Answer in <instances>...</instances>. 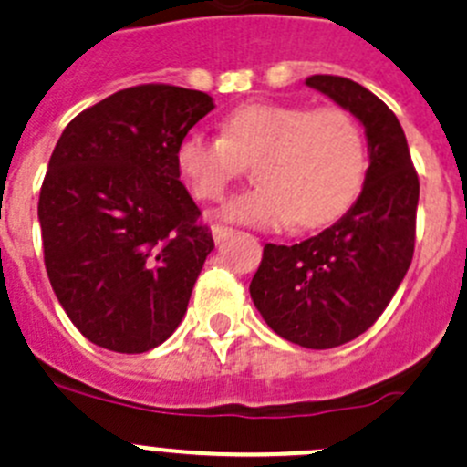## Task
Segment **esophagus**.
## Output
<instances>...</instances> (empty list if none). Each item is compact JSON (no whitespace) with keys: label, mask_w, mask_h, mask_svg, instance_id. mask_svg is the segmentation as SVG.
I'll use <instances>...</instances> for the list:
<instances>
[{"label":"esophagus","mask_w":467,"mask_h":467,"mask_svg":"<svg viewBox=\"0 0 467 467\" xmlns=\"http://www.w3.org/2000/svg\"><path fill=\"white\" fill-rule=\"evenodd\" d=\"M211 234H213V240L215 243H224V240L229 238V235L234 234V229H229V227H223V224H213V227H211Z\"/></svg>","instance_id":"1"}]
</instances>
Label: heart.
Listing matches in <instances>:
<instances>
[{
	"label": "heart",
	"instance_id": "obj_1",
	"mask_svg": "<svg viewBox=\"0 0 467 467\" xmlns=\"http://www.w3.org/2000/svg\"><path fill=\"white\" fill-rule=\"evenodd\" d=\"M223 138L192 131L179 142L177 170L197 200L218 202L254 163L261 186L223 206V218L252 227L316 229L348 211L366 179V138L338 106L249 101L224 115Z\"/></svg>",
	"mask_w": 467,
	"mask_h": 467
}]
</instances>
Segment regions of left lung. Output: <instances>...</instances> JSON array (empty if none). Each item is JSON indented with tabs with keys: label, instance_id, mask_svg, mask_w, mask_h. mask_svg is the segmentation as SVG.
I'll return each instance as SVG.
<instances>
[{
	"label": "left lung",
	"instance_id": "1",
	"mask_svg": "<svg viewBox=\"0 0 467 467\" xmlns=\"http://www.w3.org/2000/svg\"><path fill=\"white\" fill-rule=\"evenodd\" d=\"M306 86L363 124L370 165L361 195L331 227L263 247L249 295L281 338L329 349L370 329L400 288L413 258L420 182L404 129L379 97L345 77L316 75Z\"/></svg>",
	"mask_w": 467,
	"mask_h": 467
}]
</instances>
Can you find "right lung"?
<instances>
[{"instance_id": "right-lung-1", "label": "right lung", "mask_w": 467, "mask_h": 467, "mask_svg": "<svg viewBox=\"0 0 467 467\" xmlns=\"http://www.w3.org/2000/svg\"><path fill=\"white\" fill-rule=\"evenodd\" d=\"M213 109L202 90L147 83L86 109L58 138L38 202L45 267L90 343L142 354L182 325L215 244L179 182L177 147Z\"/></svg>"}]
</instances>
